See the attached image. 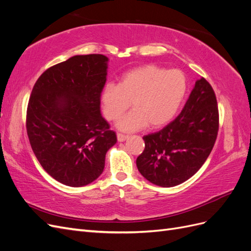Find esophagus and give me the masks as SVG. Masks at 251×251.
<instances>
[{"instance_id": "1", "label": "esophagus", "mask_w": 251, "mask_h": 251, "mask_svg": "<svg viewBox=\"0 0 251 251\" xmlns=\"http://www.w3.org/2000/svg\"><path fill=\"white\" fill-rule=\"evenodd\" d=\"M128 136L127 135H125V134H121V133H117V140L119 142H124L127 139Z\"/></svg>"}]
</instances>
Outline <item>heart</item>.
I'll list each match as a JSON object with an SVG mask.
<instances>
[{
  "mask_svg": "<svg viewBox=\"0 0 251 251\" xmlns=\"http://www.w3.org/2000/svg\"><path fill=\"white\" fill-rule=\"evenodd\" d=\"M186 91V78L181 71L147 65L125 73L118 85L108 82L101 91L100 101L108 120L120 117L131 102L133 110L116 126L121 131L134 132L147 126L155 128L168 124Z\"/></svg>",
  "mask_w": 251,
  "mask_h": 251,
  "instance_id": "obj_1",
  "label": "heart"
}]
</instances>
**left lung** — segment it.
Masks as SVG:
<instances>
[{
	"label": "left lung",
	"mask_w": 251,
	"mask_h": 251,
	"mask_svg": "<svg viewBox=\"0 0 251 251\" xmlns=\"http://www.w3.org/2000/svg\"><path fill=\"white\" fill-rule=\"evenodd\" d=\"M219 130L217 98L209 82L195 83L181 113L159 132L144 136L136 164L151 183L176 186L193 177L206 161Z\"/></svg>",
	"instance_id": "left-lung-1"
}]
</instances>
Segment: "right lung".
Listing matches in <instances>:
<instances>
[{"instance_id": "add662e5", "label": "right lung", "mask_w": 251, "mask_h": 251, "mask_svg": "<svg viewBox=\"0 0 251 251\" xmlns=\"http://www.w3.org/2000/svg\"><path fill=\"white\" fill-rule=\"evenodd\" d=\"M109 58L75 55L50 67L29 98L26 127L37 160L52 178L72 187L100 176L115 132L100 114Z\"/></svg>"}]
</instances>
